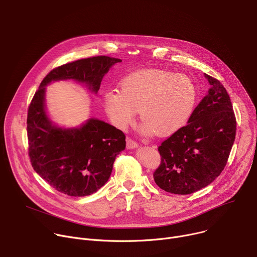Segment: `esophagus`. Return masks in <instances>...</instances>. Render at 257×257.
Returning a JSON list of instances; mask_svg holds the SVG:
<instances>
[{"mask_svg": "<svg viewBox=\"0 0 257 257\" xmlns=\"http://www.w3.org/2000/svg\"><path fill=\"white\" fill-rule=\"evenodd\" d=\"M126 147L128 150H132V149H136L138 147V145L135 142H133L131 138H127L126 139Z\"/></svg>", "mask_w": 257, "mask_h": 257, "instance_id": "34e87169", "label": "esophagus"}]
</instances>
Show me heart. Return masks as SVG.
<instances>
[{
  "mask_svg": "<svg viewBox=\"0 0 257 257\" xmlns=\"http://www.w3.org/2000/svg\"><path fill=\"white\" fill-rule=\"evenodd\" d=\"M197 102V89L185 75L163 69H144L125 77L120 91L103 96L110 122L121 130L133 124L137 110L147 134L170 136L185 126Z\"/></svg>",
  "mask_w": 257,
  "mask_h": 257,
  "instance_id": "b5f03b06",
  "label": "heart"
}]
</instances>
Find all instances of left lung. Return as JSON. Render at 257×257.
Instances as JSON below:
<instances>
[{"label":"left lung","instance_id":"1","mask_svg":"<svg viewBox=\"0 0 257 257\" xmlns=\"http://www.w3.org/2000/svg\"><path fill=\"white\" fill-rule=\"evenodd\" d=\"M204 77L211 87L188 125L159 147L161 165L154 179L171 194H193L211 183L224 169L235 142L237 123L227 92L218 80Z\"/></svg>","mask_w":257,"mask_h":257}]
</instances>
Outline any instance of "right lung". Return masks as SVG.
<instances>
[{"mask_svg":"<svg viewBox=\"0 0 257 257\" xmlns=\"http://www.w3.org/2000/svg\"><path fill=\"white\" fill-rule=\"evenodd\" d=\"M119 58L95 56L58 66L44 78L28 113L29 155L34 170L56 191L72 197L97 192L108 180L113 162L126 148L124 133L95 118L74 128L57 126L46 110V87L74 80L94 94Z\"/></svg>","mask_w":257,"mask_h":257,"instance_id":"1","label":"right lung"}]
</instances>
